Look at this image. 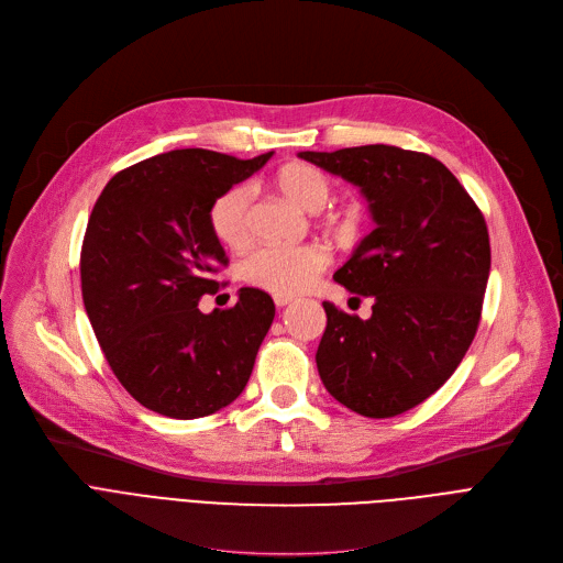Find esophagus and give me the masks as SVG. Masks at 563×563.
<instances>
[{
	"mask_svg": "<svg viewBox=\"0 0 563 563\" xmlns=\"http://www.w3.org/2000/svg\"><path fill=\"white\" fill-rule=\"evenodd\" d=\"M274 303H276L278 308H285V306L291 303V297H274Z\"/></svg>",
	"mask_w": 563,
	"mask_h": 563,
	"instance_id": "obj_1",
	"label": "esophagus"
}]
</instances>
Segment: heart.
<instances>
[{
	"label": "heart",
	"instance_id": "1",
	"mask_svg": "<svg viewBox=\"0 0 563 563\" xmlns=\"http://www.w3.org/2000/svg\"><path fill=\"white\" fill-rule=\"evenodd\" d=\"M274 185L287 200L310 214L323 210V205L333 196L329 175L308 164L280 168ZM249 205L251 191L244 185L225 189L210 205V228L223 246L242 249L249 244ZM329 262L331 255L321 244L262 246L242 262V278L251 287L269 291L274 297H297L317 280Z\"/></svg>",
	"mask_w": 563,
	"mask_h": 563
}]
</instances>
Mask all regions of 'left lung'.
Returning a JSON list of instances; mask_svg holds the SVG:
<instances>
[{
  "mask_svg": "<svg viewBox=\"0 0 563 563\" xmlns=\"http://www.w3.org/2000/svg\"><path fill=\"white\" fill-rule=\"evenodd\" d=\"M299 157L358 187L376 223L333 276L374 299L372 317L323 303L321 383L365 418H395L431 397L475 340L490 274L486 221L424 153L376 143Z\"/></svg>",
  "mask_w": 563,
  "mask_h": 563,
  "instance_id": "8db88e82",
  "label": "left lung"
}]
</instances>
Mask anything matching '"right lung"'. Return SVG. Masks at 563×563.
<instances>
[{
    "label": "right lung",
    "mask_w": 563,
    "mask_h": 563,
    "mask_svg": "<svg viewBox=\"0 0 563 563\" xmlns=\"http://www.w3.org/2000/svg\"><path fill=\"white\" fill-rule=\"evenodd\" d=\"M274 153L236 159L185 147L115 173L81 246V297L104 358L123 388L173 420L212 416L242 395L276 306L242 287L228 310L200 312L228 264L210 205Z\"/></svg>",
    "instance_id": "obj_1"
}]
</instances>
